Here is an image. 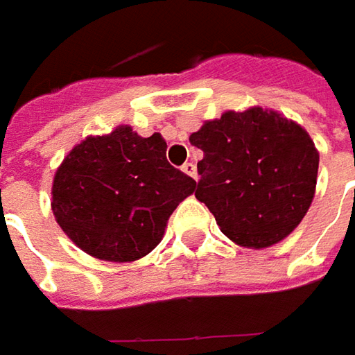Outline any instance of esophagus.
<instances>
[{
	"instance_id": "esophagus-1",
	"label": "esophagus",
	"mask_w": 355,
	"mask_h": 355,
	"mask_svg": "<svg viewBox=\"0 0 355 355\" xmlns=\"http://www.w3.org/2000/svg\"><path fill=\"white\" fill-rule=\"evenodd\" d=\"M182 171L187 173L189 178H198V170H196V164L193 162H185L184 166H182Z\"/></svg>"
}]
</instances>
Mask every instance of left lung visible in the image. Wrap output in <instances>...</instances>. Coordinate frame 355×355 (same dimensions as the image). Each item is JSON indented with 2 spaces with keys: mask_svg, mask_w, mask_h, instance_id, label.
<instances>
[{
  "mask_svg": "<svg viewBox=\"0 0 355 355\" xmlns=\"http://www.w3.org/2000/svg\"><path fill=\"white\" fill-rule=\"evenodd\" d=\"M189 142L203 152L196 198L233 243L266 249L304 219L316 191L320 154L300 124L277 110L251 106L205 120Z\"/></svg>",
  "mask_w": 355,
  "mask_h": 355,
  "instance_id": "8db88e82",
  "label": "left lung"
}]
</instances>
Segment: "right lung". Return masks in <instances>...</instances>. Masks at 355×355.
<instances>
[{"instance_id":"obj_1","label":"right lung","mask_w":355,"mask_h":355,"mask_svg":"<svg viewBox=\"0 0 355 355\" xmlns=\"http://www.w3.org/2000/svg\"><path fill=\"white\" fill-rule=\"evenodd\" d=\"M162 134L132 126L87 136L55 171L51 209L64 235L101 261L132 263L154 251L196 180L166 159Z\"/></svg>"}]
</instances>
